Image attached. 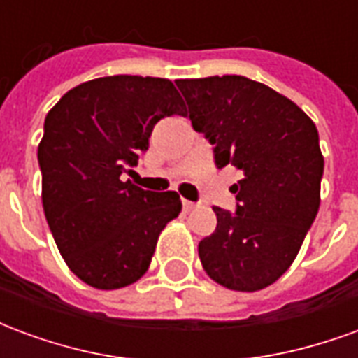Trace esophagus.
Listing matches in <instances>:
<instances>
[{
	"instance_id": "34e87169",
	"label": "esophagus",
	"mask_w": 358,
	"mask_h": 358,
	"mask_svg": "<svg viewBox=\"0 0 358 358\" xmlns=\"http://www.w3.org/2000/svg\"><path fill=\"white\" fill-rule=\"evenodd\" d=\"M199 207V203H194V201H187V199H184V210H194Z\"/></svg>"
}]
</instances>
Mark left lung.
<instances>
[{"instance_id": "obj_1", "label": "left lung", "mask_w": 358, "mask_h": 358, "mask_svg": "<svg viewBox=\"0 0 358 358\" xmlns=\"http://www.w3.org/2000/svg\"><path fill=\"white\" fill-rule=\"evenodd\" d=\"M195 132L215 145L218 169L241 180L230 189L238 210L213 207L217 230L199 241L210 280L234 292H259L292 266L320 207L324 157L318 130L292 99L238 74L186 78Z\"/></svg>"}]
</instances>
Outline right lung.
Listing matches in <instances>:
<instances>
[{"label":"right lung","instance_id":"right-lung-1","mask_svg":"<svg viewBox=\"0 0 358 358\" xmlns=\"http://www.w3.org/2000/svg\"><path fill=\"white\" fill-rule=\"evenodd\" d=\"M172 115L184 117L186 105L171 80L117 74L69 90L45 117L43 213L66 266L95 289L138 282L182 210L176 192L122 182L148 151L153 126Z\"/></svg>","mask_w":358,"mask_h":358}]
</instances>
